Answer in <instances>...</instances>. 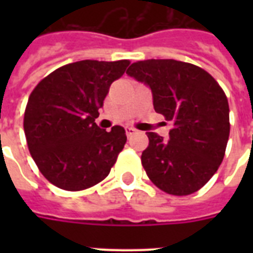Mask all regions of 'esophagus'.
<instances>
[{
	"mask_svg": "<svg viewBox=\"0 0 253 253\" xmlns=\"http://www.w3.org/2000/svg\"><path fill=\"white\" fill-rule=\"evenodd\" d=\"M135 132H136V130L135 128H132V127H126V135L130 138L131 135H134Z\"/></svg>",
	"mask_w": 253,
	"mask_h": 253,
	"instance_id": "esophagus-1",
	"label": "esophagus"
}]
</instances>
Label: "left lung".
I'll use <instances>...</instances> for the list:
<instances>
[{
	"instance_id": "8db88e82",
	"label": "left lung",
	"mask_w": 253,
	"mask_h": 253,
	"mask_svg": "<svg viewBox=\"0 0 253 253\" xmlns=\"http://www.w3.org/2000/svg\"><path fill=\"white\" fill-rule=\"evenodd\" d=\"M127 75L151 87L155 111L173 123L169 140L147 132L142 164L163 192L188 196L218 170L230 135L227 97L205 69L173 59L136 61Z\"/></svg>"
}]
</instances>
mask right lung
I'll list each match as a JSON object with an SVG mask.
<instances>
[{
  "instance_id": "add662e5",
  "label": "right lung",
  "mask_w": 253,
  "mask_h": 253,
  "mask_svg": "<svg viewBox=\"0 0 253 253\" xmlns=\"http://www.w3.org/2000/svg\"><path fill=\"white\" fill-rule=\"evenodd\" d=\"M128 60H81L63 65L34 87L23 118L26 140L41 173L69 192L106 178L126 144L121 126L95 125L109 87Z\"/></svg>"
}]
</instances>
